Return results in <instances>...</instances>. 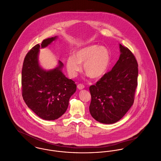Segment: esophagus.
I'll return each instance as SVG.
<instances>
[{
  "label": "esophagus",
  "instance_id": "34e87169",
  "mask_svg": "<svg viewBox=\"0 0 161 161\" xmlns=\"http://www.w3.org/2000/svg\"><path fill=\"white\" fill-rule=\"evenodd\" d=\"M77 88L79 89V90H83L84 88H85V86L83 85V84H78L77 85Z\"/></svg>",
  "mask_w": 161,
  "mask_h": 161
}]
</instances>
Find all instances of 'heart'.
<instances>
[{
	"label": "heart",
	"instance_id": "1",
	"mask_svg": "<svg viewBox=\"0 0 161 161\" xmlns=\"http://www.w3.org/2000/svg\"><path fill=\"white\" fill-rule=\"evenodd\" d=\"M111 63L108 49L103 46L90 45L75 52L66 61V67L70 77L74 78L81 70L83 64L85 71L93 78H99L107 71Z\"/></svg>",
	"mask_w": 161,
	"mask_h": 161
}]
</instances>
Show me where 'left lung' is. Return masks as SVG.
Segmentation results:
<instances>
[{
  "mask_svg": "<svg viewBox=\"0 0 161 161\" xmlns=\"http://www.w3.org/2000/svg\"><path fill=\"white\" fill-rule=\"evenodd\" d=\"M120 56L112 69L90 87V112L97 121L113 124L128 111L137 86L138 64L132 53L119 44Z\"/></svg>",
  "mask_w": 161,
  "mask_h": 161,
  "instance_id": "1",
  "label": "left lung"
}]
</instances>
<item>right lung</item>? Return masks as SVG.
Masks as SVG:
<instances>
[{
    "mask_svg": "<svg viewBox=\"0 0 161 161\" xmlns=\"http://www.w3.org/2000/svg\"><path fill=\"white\" fill-rule=\"evenodd\" d=\"M57 36L43 40L41 45L34 46L26 55L22 70V97L27 106L40 118L55 120L66 111L69 99L76 85L62 71L64 64L51 70H45L38 63L40 48H45Z\"/></svg>",
    "mask_w": 161,
    "mask_h": 161,
    "instance_id": "1",
    "label": "right lung"
}]
</instances>
